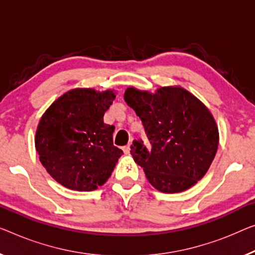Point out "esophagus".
Segmentation results:
<instances>
[{
	"mask_svg": "<svg viewBox=\"0 0 255 255\" xmlns=\"http://www.w3.org/2000/svg\"><path fill=\"white\" fill-rule=\"evenodd\" d=\"M123 150H124L125 153H129V151H130V143L127 144V145H125L123 147Z\"/></svg>",
	"mask_w": 255,
	"mask_h": 255,
	"instance_id": "1",
	"label": "esophagus"
}]
</instances>
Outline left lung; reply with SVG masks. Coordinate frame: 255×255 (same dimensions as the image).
Segmentation results:
<instances>
[{
  "mask_svg": "<svg viewBox=\"0 0 255 255\" xmlns=\"http://www.w3.org/2000/svg\"><path fill=\"white\" fill-rule=\"evenodd\" d=\"M125 101L142 121L150 147L135 139L130 153L161 192L184 191L210 168L219 130L208 109L189 91L164 87L155 94L128 88Z\"/></svg>",
  "mask_w": 255,
  "mask_h": 255,
  "instance_id": "1",
  "label": "left lung"
}]
</instances>
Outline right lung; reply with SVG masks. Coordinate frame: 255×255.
<instances>
[{
  "instance_id": "add662e5",
  "label": "right lung",
  "mask_w": 255,
  "mask_h": 255,
  "mask_svg": "<svg viewBox=\"0 0 255 255\" xmlns=\"http://www.w3.org/2000/svg\"><path fill=\"white\" fill-rule=\"evenodd\" d=\"M113 91L74 89L51 104L40 120L35 147L47 172L64 187L93 191L103 185L123 150L113 145L115 126L103 117Z\"/></svg>"
}]
</instances>
